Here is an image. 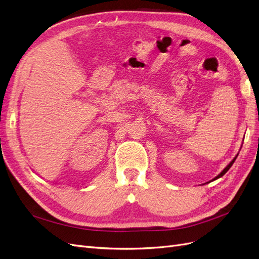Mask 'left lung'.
<instances>
[{
    "label": "left lung",
    "mask_w": 259,
    "mask_h": 259,
    "mask_svg": "<svg viewBox=\"0 0 259 259\" xmlns=\"http://www.w3.org/2000/svg\"><path fill=\"white\" fill-rule=\"evenodd\" d=\"M237 156H238V155H236V156H234V159H233V160H232V161H231V162H230V163L228 164V165H227V166H226V167H225V168H224V169L222 170V173H221V174H218V175H217V176H216V177H215L214 179H211V180H210V182H213V180H216V179H218V178H221V177H223V176H224V175H225V174L227 173V171H228V170H229V168H230V167L232 166V164L234 163V161H236V159H237Z\"/></svg>",
    "instance_id": "obj_1"
}]
</instances>
